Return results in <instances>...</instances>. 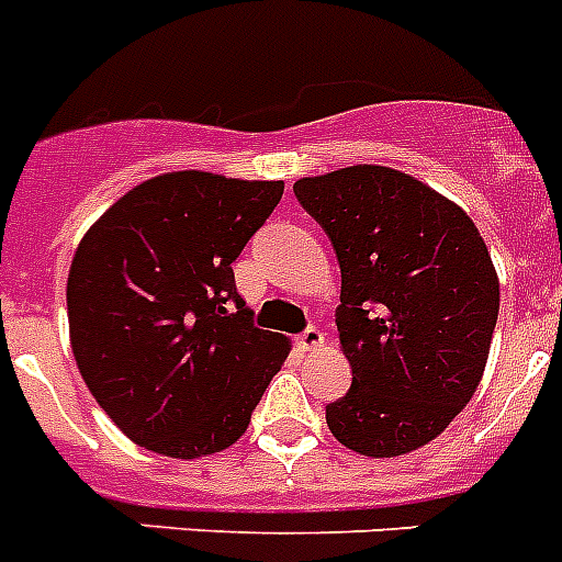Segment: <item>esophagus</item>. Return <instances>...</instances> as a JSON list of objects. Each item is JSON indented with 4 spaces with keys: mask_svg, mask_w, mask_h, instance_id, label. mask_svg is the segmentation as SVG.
<instances>
[{
    "mask_svg": "<svg viewBox=\"0 0 562 562\" xmlns=\"http://www.w3.org/2000/svg\"><path fill=\"white\" fill-rule=\"evenodd\" d=\"M299 347L304 349V352H315V349L324 347V333H321L318 327H306L304 333L299 335Z\"/></svg>",
    "mask_w": 562,
    "mask_h": 562,
    "instance_id": "1",
    "label": "esophagus"
}]
</instances>
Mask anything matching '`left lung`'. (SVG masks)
Here are the masks:
<instances>
[{"mask_svg": "<svg viewBox=\"0 0 562 562\" xmlns=\"http://www.w3.org/2000/svg\"><path fill=\"white\" fill-rule=\"evenodd\" d=\"M340 263V352L352 386L327 406L340 443L397 458L435 440L472 401L501 281L463 210L409 172L355 165L295 181Z\"/></svg>", "mask_w": 562, "mask_h": 562, "instance_id": "8db88e82", "label": "left lung"}]
</instances>
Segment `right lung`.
<instances>
[{
	"mask_svg": "<svg viewBox=\"0 0 562 562\" xmlns=\"http://www.w3.org/2000/svg\"><path fill=\"white\" fill-rule=\"evenodd\" d=\"M284 181L161 172L85 233L67 276L76 367L133 443L193 460L249 426L290 340L252 327L233 261Z\"/></svg>",
	"mask_w": 562,
	"mask_h": 562,
	"instance_id": "obj_1",
	"label": "right lung"
}]
</instances>
